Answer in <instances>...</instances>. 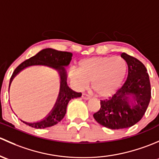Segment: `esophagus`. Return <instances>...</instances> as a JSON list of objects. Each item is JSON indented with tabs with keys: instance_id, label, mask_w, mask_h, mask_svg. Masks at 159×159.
Segmentation results:
<instances>
[{
	"instance_id": "obj_1",
	"label": "esophagus",
	"mask_w": 159,
	"mask_h": 159,
	"mask_svg": "<svg viewBox=\"0 0 159 159\" xmlns=\"http://www.w3.org/2000/svg\"><path fill=\"white\" fill-rule=\"evenodd\" d=\"M83 98L84 99H90V96H89L88 94H86V93H83Z\"/></svg>"
}]
</instances>
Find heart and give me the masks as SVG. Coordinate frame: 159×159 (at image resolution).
<instances>
[{
	"label": "heart",
	"mask_w": 159,
	"mask_h": 159,
	"mask_svg": "<svg viewBox=\"0 0 159 159\" xmlns=\"http://www.w3.org/2000/svg\"><path fill=\"white\" fill-rule=\"evenodd\" d=\"M126 70V61L120 56L95 57L82 60L79 70L73 69L70 75L76 89H84L92 83L98 96H107L119 87Z\"/></svg>",
	"instance_id": "heart-1"
}]
</instances>
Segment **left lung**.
<instances>
[{
    "mask_svg": "<svg viewBox=\"0 0 159 159\" xmlns=\"http://www.w3.org/2000/svg\"><path fill=\"white\" fill-rule=\"evenodd\" d=\"M128 65V76L112 96L100 100L101 107L93 114L96 122L110 129L129 128L141 120L151 99L149 76L138 59L122 53Z\"/></svg>",
    "mask_w": 159,
    "mask_h": 159,
    "instance_id": "1",
    "label": "left lung"
}]
</instances>
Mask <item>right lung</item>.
I'll use <instances>...</instances> for the list:
<instances>
[{
    "label": "right lung",
    "mask_w": 159,
    "mask_h": 159,
    "mask_svg": "<svg viewBox=\"0 0 159 159\" xmlns=\"http://www.w3.org/2000/svg\"><path fill=\"white\" fill-rule=\"evenodd\" d=\"M72 57H73V53L70 52L59 51V50L51 48L43 49L35 56L23 62L15 69L11 77L10 85L16 75L18 74L22 70L30 66L41 65V66H50L57 70L59 72L60 76V93H59L57 102L51 112L45 119L40 122L30 123V122L21 120L26 125H28L29 126L36 129H44L53 126L63 119L66 112L67 104L70 99L80 97L82 96L81 93H76L70 89L66 83L67 75H66L65 66H67L70 64Z\"/></svg>",
    "instance_id": "1"
}]
</instances>
